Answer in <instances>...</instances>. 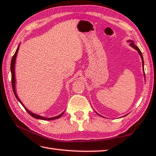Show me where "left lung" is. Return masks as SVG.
Masks as SVG:
<instances>
[{"mask_svg": "<svg viewBox=\"0 0 156 156\" xmlns=\"http://www.w3.org/2000/svg\"><path fill=\"white\" fill-rule=\"evenodd\" d=\"M131 43V44H130V45H131V47H133L135 49H136V50L138 51V53L139 54H140V56H141V59H142V63H143V66H144V58H143V55H142V53H141V51H140V49H139V48L137 47V46H136L133 43V41H130Z\"/></svg>", "mask_w": 156, "mask_h": 156, "instance_id": "left-lung-1", "label": "left lung"}]
</instances>
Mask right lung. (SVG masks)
<instances>
[{"label":"right lung","instance_id":"obj_1","mask_svg":"<svg viewBox=\"0 0 156 156\" xmlns=\"http://www.w3.org/2000/svg\"><path fill=\"white\" fill-rule=\"evenodd\" d=\"M18 50H19V48L16 49V50L15 53V54L13 55L12 56V60H11V82H12V90H13V92H14V94L15 95L16 98H17V100L21 102V104L23 106V107L25 108V109L26 111H27V112H28V113L31 116H32L33 117H34L35 119H43V120H54V119H58L59 117H61L62 115L64 113V112H62V113L61 115H59L58 116H57V117H51V118H45V117H41V116H39V115H35L34 113H32V112L31 111H29L28 109L26 108L25 107V106L23 105L22 104V102H21V101L19 100V98H18L17 95H16V91H15V59H16V54H17V52H18Z\"/></svg>","mask_w":156,"mask_h":156}]
</instances>
